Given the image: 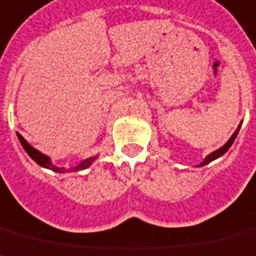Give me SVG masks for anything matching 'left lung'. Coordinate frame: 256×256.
<instances>
[{"instance_id":"8db88e82","label":"left lung","mask_w":256,"mask_h":256,"mask_svg":"<svg viewBox=\"0 0 256 256\" xmlns=\"http://www.w3.org/2000/svg\"><path fill=\"white\" fill-rule=\"evenodd\" d=\"M239 128H240V126H238V130H235L234 134H232V138H230V140H228V142H226V144H224V146H222V148L216 149V150H214V152H212V153H210L209 156L206 157L205 160H204V162L200 164V166H204V165H206V164L212 162V161H214V160H216V158H218V157L224 156V153H226V152H228V148H230V146H232V142H234L235 138H236V134H238V132H239Z\"/></svg>"}]
</instances>
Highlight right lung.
Wrapping results in <instances>:
<instances>
[{"label":"right lung","instance_id":"right-lung-1","mask_svg":"<svg viewBox=\"0 0 256 256\" xmlns=\"http://www.w3.org/2000/svg\"><path fill=\"white\" fill-rule=\"evenodd\" d=\"M18 134V138H20V141H21L22 146H24V149L26 150V153H28V156L32 157V160L36 161L38 165H40V166H44V168H47V169H51V170H54V172H59V173H62V172L66 170V169H63V168L54 166V165L51 164V161L48 157L44 156V153H40V150H36V148H32V145L28 144V141L24 140L21 134ZM95 160H96V156L90 157V158H86V160L82 161V162L79 164L78 166L71 168V169H68L67 172H78V170H83V169H87V168H88L90 165H91V164H92Z\"/></svg>","mask_w":256,"mask_h":256}]
</instances>
